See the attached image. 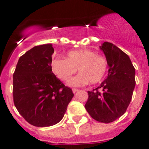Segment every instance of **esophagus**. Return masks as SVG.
I'll list each match as a JSON object with an SVG mask.
<instances>
[{"label": "esophagus", "mask_w": 149, "mask_h": 149, "mask_svg": "<svg viewBox=\"0 0 149 149\" xmlns=\"http://www.w3.org/2000/svg\"><path fill=\"white\" fill-rule=\"evenodd\" d=\"M72 90H73V93H76V92H78V89H72Z\"/></svg>", "instance_id": "34e87169"}]
</instances>
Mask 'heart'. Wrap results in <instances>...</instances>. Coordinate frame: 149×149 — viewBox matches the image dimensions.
Masks as SVG:
<instances>
[{"label": "heart", "instance_id": "1", "mask_svg": "<svg viewBox=\"0 0 149 149\" xmlns=\"http://www.w3.org/2000/svg\"><path fill=\"white\" fill-rule=\"evenodd\" d=\"M52 69L57 77L68 81L77 69L79 75L72 79L69 84L72 86H82L88 83L97 84L106 74L108 62L105 57L97 54L89 49L69 52L67 58L57 57L52 62Z\"/></svg>", "mask_w": 149, "mask_h": 149}]
</instances>
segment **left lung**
Returning a JSON list of instances; mask_svg holds the SVG:
<instances>
[{"instance_id": "1", "label": "left lung", "mask_w": 149, "mask_h": 149, "mask_svg": "<svg viewBox=\"0 0 149 149\" xmlns=\"http://www.w3.org/2000/svg\"><path fill=\"white\" fill-rule=\"evenodd\" d=\"M109 66L107 79L88 91L85 108L95 120L110 123L126 112L135 86V68L129 56L109 42L100 47Z\"/></svg>"}]
</instances>
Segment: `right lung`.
Masks as SVG:
<instances>
[{
  "label": "right lung",
  "instance_id": "add662e5",
  "mask_svg": "<svg viewBox=\"0 0 149 149\" xmlns=\"http://www.w3.org/2000/svg\"><path fill=\"white\" fill-rule=\"evenodd\" d=\"M52 44L36 46L19 57L13 74V99L19 114L36 127L61 121L73 97L52 73Z\"/></svg>",
  "mask_w": 149,
  "mask_h": 149
}]
</instances>
